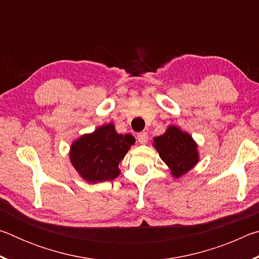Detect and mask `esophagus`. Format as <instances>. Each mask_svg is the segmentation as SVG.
Returning <instances> with one entry per match:
<instances>
[{
  "label": "esophagus",
  "mask_w": 259,
  "mask_h": 259,
  "mask_svg": "<svg viewBox=\"0 0 259 259\" xmlns=\"http://www.w3.org/2000/svg\"><path fill=\"white\" fill-rule=\"evenodd\" d=\"M137 139H138V142H139V144H146L147 142H148V135H147V133H140V134H138L137 135Z\"/></svg>",
  "instance_id": "1"
}]
</instances>
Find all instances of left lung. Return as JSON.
Segmentation results:
<instances>
[{"mask_svg":"<svg viewBox=\"0 0 259 259\" xmlns=\"http://www.w3.org/2000/svg\"><path fill=\"white\" fill-rule=\"evenodd\" d=\"M153 140L155 150L175 178L185 175L199 162L198 145L194 139L178 126L169 125L163 135Z\"/></svg>","mask_w":259,"mask_h":259,"instance_id":"1","label":"left lung"}]
</instances>
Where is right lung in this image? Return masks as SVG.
<instances>
[{
    "label": "right lung",
    "instance_id": "right-lung-1",
    "mask_svg": "<svg viewBox=\"0 0 259 259\" xmlns=\"http://www.w3.org/2000/svg\"><path fill=\"white\" fill-rule=\"evenodd\" d=\"M133 135H119L113 123L99 126L72 144L69 159L88 183H102L120 175L119 163L135 144Z\"/></svg>",
    "mask_w": 259,
    "mask_h": 259
}]
</instances>
